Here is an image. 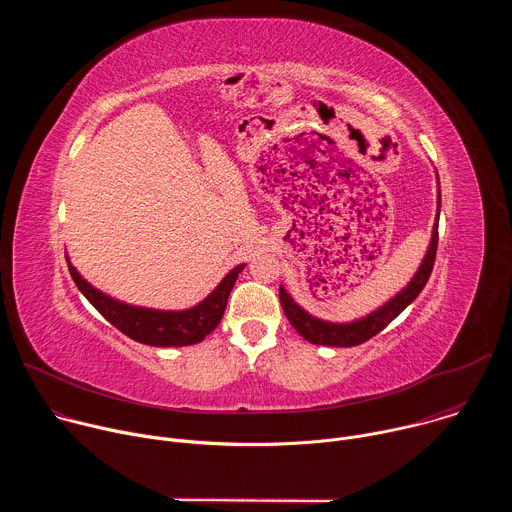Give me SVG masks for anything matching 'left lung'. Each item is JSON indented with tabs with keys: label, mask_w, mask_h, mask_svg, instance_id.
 I'll return each mask as SVG.
<instances>
[{
	"label": "left lung",
	"mask_w": 512,
	"mask_h": 512,
	"mask_svg": "<svg viewBox=\"0 0 512 512\" xmlns=\"http://www.w3.org/2000/svg\"><path fill=\"white\" fill-rule=\"evenodd\" d=\"M437 186H440V182H437ZM440 208H442V192L437 190V214H435V223L431 229L429 247L425 251V257H423L419 269L415 271L411 281L399 291L397 296H393L381 308H377L375 312L362 316L358 320L328 322V320H320V318L308 314L300 304H296L294 298L287 294L285 287L279 285V302H281V308H283L289 324L294 326L298 330V334L304 336L308 342L322 344V346H342V348L358 346L362 342H367L369 338H373L375 334H379L421 294V289L425 287V283L431 275V269L435 263V251H437V223H440Z\"/></svg>",
	"instance_id": "obj_1"
}]
</instances>
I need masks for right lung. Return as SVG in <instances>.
<instances>
[{"label":"right lung","instance_id":"add662e5","mask_svg":"<svg viewBox=\"0 0 512 512\" xmlns=\"http://www.w3.org/2000/svg\"><path fill=\"white\" fill-rule=\"evenodd\" d=\"M66 263L70 277L95 310L125 336L148 346H190L202 342L221 322L231 289L245 269V263L233 267L200 304L188 310H154L131 306L103 294L77 271L68 257Z\"/></svg>","mask_w":512,"mask_h":512}]
</instances>
